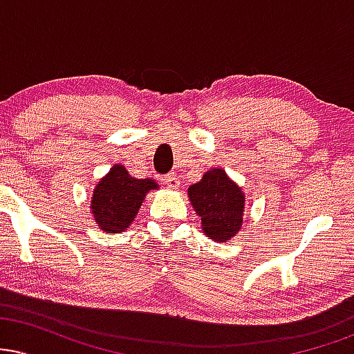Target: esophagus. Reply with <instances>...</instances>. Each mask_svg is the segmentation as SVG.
I'll list each match as a JSON object with an SVG mask.
<instances>
[{
    "mask_svg": "<svg viewBox=\"0 0 354 354\" xmlns=\"http://www.w3.org/2000/svg\"><path fill=\"white\" fill-rule=\"evenodd\" d=\"M163 183H165L166 186H168L169 189H178V188H180V178H178L174 173L166 174V176L163 178Z\"/></svg>",
    "mask_w": 354,
    "mask_h": 354,
    "instance_id": "34e87169",
    "label": "esophagus"
}]
</instances>
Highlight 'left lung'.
Returning <instances> with one entry per match:
<instances>
[{"label": "left lung", "mask_w": 354, "mask_h": 354, "mask_svg": "<svg viewBox=\"0 0 354 354\" xmlns=\"http://www.w3.org/2000/svg\"><path fill=\"white\" fill-rule=\"evenodd\" d=\"M191 206L201 218V230L216 243H228L241 231L246 196L223 168H211L188 188Z\"/></svg>", "instance_id": "obj_1"}]
</instances>
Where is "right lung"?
Returning a JSON list of instances; mask_svg holds the SVG:
<instances>
[{"label":"right lung","mask_w":354,"mask_h":354,"mask_svg":"<svg viewBox=\"0 0 354 354\" xmlns=\"http://www.w3.org/2000/svg\"><path fill=\"white\" fill-rule=\"evenodd\" d=\"M158 188L151 178L138 180L123 165H113L93 189L89 209L95 223L104 233L126 231L135 221L146 194Z\"/></svg>","instance_id":"1"}]
</instances>
